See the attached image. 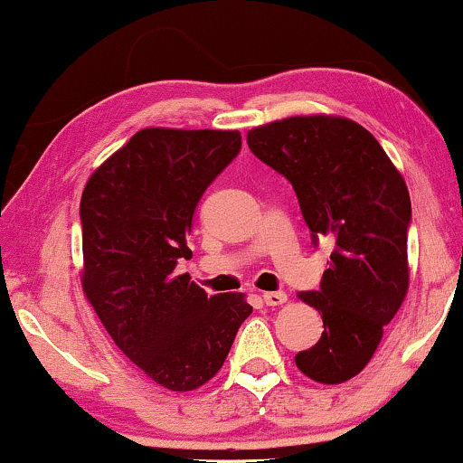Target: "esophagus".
<instances>
[{"label": "esophagus", "instance_id": "1", "mask_svg": "<svg viewBox=\"0 0 463 463\" xmlns=\"http://www.w3.org/2000/svg\"><path fill=\"white\" fill-rule=\"evenodd\" d=\"M263 300L268 307H280L287 302V294L285 291H265Z\"/></svg>", "mask_w": 463, "mask_h": 463}]
</instances>
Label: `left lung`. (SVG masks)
I'll list each match as a JSON object with an SVG mask.
<instances>
[{
  "label": "left lung",
  "instance_id": "left-lung-1",
  "mask_svg": "<svg viewBox=\"0 0 463 463\" xmlns=\"http://www.w3.org/2000/svg\"><path fill=\"white\" fill-rule=\"evenodd\" d=\"M246 139L254 156L294 184L313 241L335 243L320 291L298 294L320 311L324 331L296 365L316 383H344L374 357L409 291L405 178L348 117H285L248 130Z\"/></svg>",
  "mask_w": 463,
  "mask_h": 463
}]
</instances>
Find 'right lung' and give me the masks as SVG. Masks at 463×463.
<instances>
[{
  "label": "right lung",
  "mask_w": 463,
  "mask_h": 463,
  "mask_svg": "<svg viewBox=\"0 0 463 463\" xmlns=\"http://www.w3.org/2000/svg\"><path fill=\"white\" fill-rule=\"evenodd\" d=\"M239 147V130L143 128L82 191L84 296L115 346L165 390L213 379L252 313L246 294L206 296L176 272L191 257L195 206Z\"/></svg>",
  "instance_id": "add662e5"
}]
</instances>
